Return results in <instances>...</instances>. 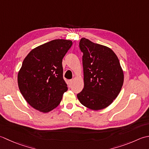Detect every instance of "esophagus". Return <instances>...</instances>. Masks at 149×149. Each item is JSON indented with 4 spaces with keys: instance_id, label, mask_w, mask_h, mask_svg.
Masks as SVG:
<instances>
[{
    "instance_id": "34e87169",
    "label": "esophagus",
    "mask_w": 149,
    "mask_h": 149,
    "mask_svg": "<svg viewBox=\"0 0 149 149\" xmlns=\"http://www.w3.org/2000/svg\"><path fill=\"white\" fill-rule=\"evenodd\" d=\"M72 82H73V80H68V84L69 85H71L72 84Z\"/></svg>"
}]
</instances>
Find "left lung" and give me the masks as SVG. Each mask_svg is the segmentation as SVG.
<instances>
[{
	"label": "left lung",
	"instance_id": "left-lung-1",
	"mask_svg": "<svg viewBox=\"0 0 149 149\" xmlns=\"http://www.w3.org/2000/svg\"><path fill=\"white\" fill-rule=\"evenodd\" d=\"M83 53L84 87L77 95L85 107L94 111L110 105L119 95L124 74L116 54L111 48L86 38L80 41Z\"/></svg>",
	"mask_w": 149,
	"mask_h": 149
}]
</instances>
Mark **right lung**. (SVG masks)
Returning a JSON list of instances; mask_svg holds the SVG:
<instances>
[{
	"mask_svg": "<svg viewBox=\"0 0 149 149\" xmlns=\"http://www.w3.org/2000/svg\"><path fill=\"white\" fill-rule=\"evenodd\" d=\"M72 42L56 39L32 49L18 73V85L26 102L42 113L55 109L68 87L63 78L62 59Z\"/></svg>",
	"mask_w": 149,
	"mask_h": 149,
	"instance_id": "add662e5",
	"label": "right lung"
}]
</instances>
